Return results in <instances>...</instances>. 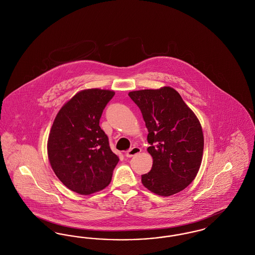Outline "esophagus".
I'll use <instances>...</instances> for the list:
<instances>
[{
  "label": "esophagus",
  "mask_w": 255,
  "mask_h": 255,
  "mask_svg": "<svg viewBox=\"0 0 255 255\" xmlns=\"http://www.w3.org/2000/svg\"><path fill=\"white\" fill-rule=\"evenodd\" d=\"M141 152V149L139 148V147H137V146H133L132 148H130L126 153H125V156L127 157V158H132L133 156H135V155H137L138 153H140Z\"/></svg>",
  "instance_id": "1"
}]
</instances>
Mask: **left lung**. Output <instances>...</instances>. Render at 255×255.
<instances>
[{
	"instance_id": "left-lung-1",
	"label": "left lung",
	"mask_w": 255,
	"mask_h": 255,
	"mask_svg": "<svg viewBox=\"0 0 255 255\" xmlns=\"http://www.w3.org/2000/svg\"><path fill=\"white\" fill-rule=\"evenodd\" d=\"M141 111L148 130L152 169L141 182L155 194H177L193 182L202 163L204 133L197 116L169 86L128 94Z\"/></svg>"
}]
</instances>
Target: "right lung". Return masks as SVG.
<instances>
[{"instance_id": "1", "label": "right lung", "mask_w": 255, "mask_h": 255, "mask_svg": "<svg viewBox=\"0 0 255 255\" xmlns=\"http://www.w3.org/2000/svg\"><path fill=\"white\" fill-rule=\"evenodd\" d=\"M115 92L86 89L59 110L48 138L50 166L64 185L90 195L109 185L120 158L111 150L99 120Z\"/></svg>"}]
</instances>
